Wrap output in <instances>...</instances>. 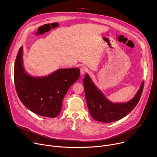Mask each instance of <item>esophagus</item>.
Masks as SVG:
<instances>
[{"label":"esophagus","mask_w":157,"mask_h":157,"mask_svg":"<svg viewBox=\"0 0 157 157\" xmlns=\"http://www.w3.org/2000/svg\"><path fill=\"white\" fill-rule=\"evenodd\" d=\"M87 71V69L86 66H82L80 68V73H81V75L82 76L84 75V73Z\"/></svg>","instance_id":"1"}]
</instances>
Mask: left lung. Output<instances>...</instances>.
Masks as SVG:
<instances>
[{
    "instance_id": "1",
    "label": "left lung",
    "mask_w": 157,
    "mask_h": 157,
    "mask_svg": "<svg viewBox=\"0 0 157 157\" xmlns=\"http://www.w3.org/2000/svg\"><path fill=\"white\" fill-rule=\"evenodd\" d=\"M83 79L85 97L87 107L91 117L101 122H113L126 116L138 104L141 97L144 81L136 95L125 102H111L96 86L87 73Z\"/></svg>"
}]
</instances>
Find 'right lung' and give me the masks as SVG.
I'll list each match as a JSON object with an SVG mask.
<instances>
[{"label":"right lung","mask_w":157,"mask_h":157,"mask_svg":"<svg viewBox=\"0 0 157 157\" xmlns=\"http://www.w3.org/2000/svg\"><path fill=\"white\" fill-rule=\"evenodd\" d=\"M78 68L58 69L48 76H33L25 70L23 47L15 62L14 82L18 96L30 110L41 116L54 118L61 110L69 88L79 79Z\"/></svg>","instance_id":"add662e5"}]
</instances>
